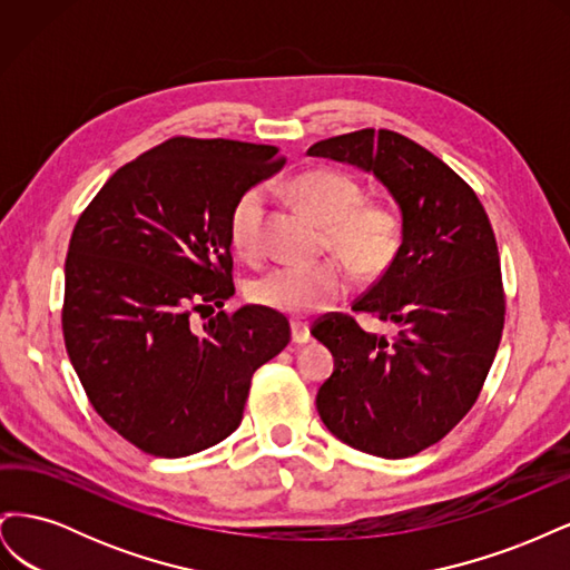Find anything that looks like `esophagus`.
Returning a JSON list of instances; mask_svg holds the SVG:
<instances>
[{
  "instance_id": "esophagus-1",
  "label": "esophagus",
  "mask_w": 570,
  "mask_h": 570,
  "mask_svg": "<svg viewBox=\"0 0 570 570\" xmlns=\"http://www.w3.org/2000/svg\"><path fill=\"white\" fill-rule=\"evenodd\" d=\"M289 327H292V342L295 344H306L308 340H312V333H308V323L306 321H289Z\"/></svg>"
}]
</instances>
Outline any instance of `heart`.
Instances as JSON below:
<instances>
[{"instance_id":"obj_1","label":"heart","mask_w":570,"mask_h":570,"mask_svg":"<svg viewBox=\"0 0 570 570\" xmlns=\"http://www.w3.org/2000/svg\"><path fill=\"white\" fill-rule=\"evenodd\" d=\"M289 195L325 228V243L361 275H381L402 245V218L385 204H364V187L340 170H306L289 180ZM264 193L249 187L228 218L230 247L237 256L262 252ZM350 271L337 262L281 266L252 285V299L275 312L306 316L337 302L350 287Z\"/></svg>"}]
</instances>
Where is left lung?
I'll use <instances>...</instances> for the list:
<instances>
[{"label": "left lung", "mask_w": 570, "mask_h": 570, "mask_svg": "<svg viewBox=\"0 0 570 570\" xmlns=\"http://www.w3.org/2000/svg\"><path fill=\"white\" fill-rule=\"evenodd\" d=\"M381 180L402 212V245L352 306L394 325L366 333L323 316L312 335L331 350L321 421L344 444L404 459L440 442L471 411L504 327L497 239L473 189L435 154L392 130H356L308 147Z\"/></svg>", "instance_id": "obj_1"}]
</instances>
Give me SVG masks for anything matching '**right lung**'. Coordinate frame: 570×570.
I'll return each mask as SVG.
<instances>
[{"mask_svg": "<svg viewBox=\"0 0 570 570\" xmlns=\"http://www.w3.org/2000/svg\"><path fill=\"white\" fill-rule=\"evenodd\" d=\"M283 164L271 145L170 137L118 168L78 218L66 352L95 411L137 450L178 459L226 440L254 371L287 347V318L266 306L193 325L235 295L233 204Z\"/></svg>", "mask_w": 570, "mask_h": 570, "instance_id": "1", "label": "right lung"}]
</instances>
